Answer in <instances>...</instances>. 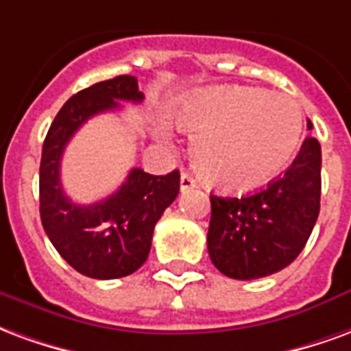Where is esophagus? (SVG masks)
Wrapping results in <instances>:
<instances>
[{"mask_svg": "<svg viewBox=\"0 0 351 351\" xmlns=\"http://www.w3.org/2000/svg\"><path fill=\"white\" fill-rule=\"evenodd\" d=\"M179 185H181V193H186V191H191L196 186V181L189 172L181 173V181H179Z\"/></svg>", "mask_w": 351, "mask_h": 351, "instance_id": "obj_1", "label": "esophagus"}]
</instances>
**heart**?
<instances>
[{
  "mask_svg": "<svg viewBox=\"0 0 351 351\" xmlns=\"http://www.w3.org/2000/svg\"><path fill=\"white\" fill-rule=\"evenodd\" d=\"M176 119L196 134L194 166L209 185L250 193L290 165L303 136V114L288 97L263 89H206L176 110Z\"/></svg>",
  "mask_w": 351,
  "mask_h": 351,
  "instance_id": "obj_1",
  "label": "heart"
}]
</instances>
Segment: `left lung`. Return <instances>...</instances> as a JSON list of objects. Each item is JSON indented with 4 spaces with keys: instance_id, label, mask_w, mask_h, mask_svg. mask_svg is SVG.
<instances>
[{
    "instance_id": "1",
    "label": "left lung",
    "mask_w": 351,
    "mask_h": 351,
    "mask_svg": "<svg viewBox=\"0 0 351 351\" xmlns=\"http://www.w3.org/2000/svg\"><path fill=\"white\" fill-rule=\"evenodd\" d=\"M319 194L322 147L308 136L284 176L263 191L243 198L211 196L207 250L215 267L237 280L269 277L288 267L311 237Z\"/></svg>"
}]
</instances>
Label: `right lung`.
Returning a JSON list of instances; mask_svg holds the SVG:
<instances>
[{"instance_id": "add662e5", "label": "right lung", "mask_w": 351, "mask_h": 351, "mask_svg": "<svg viewBox=\"0 0 351 351\" xmlns=\"http://www.w3.org/2000/svg\"><path fill=\"white\" fill-rule=\"evenodd\" d=\"M119 101H144L134 76L123 74L73 95L50 125L40 157L43 228L71 267L99 280L127 277L144 265L155 224L179 193L178 170L151 176L140 168L130 170L117 193L91 206H78L63 193L65 145L89 117L117 110Z\"/></svg>"}]
</instances>
